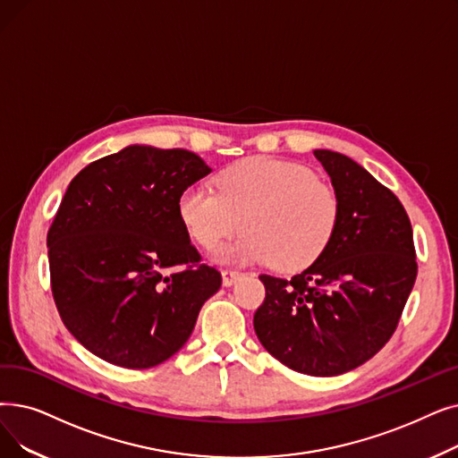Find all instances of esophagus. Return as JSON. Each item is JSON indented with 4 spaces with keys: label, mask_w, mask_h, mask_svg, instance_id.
Here are the masks:
<instances>
[{
    "label": "esophagus",
    "mask_w": 458,
    "mask_h": 458,
    "mask_svg": "<svg viewBox=\"0 0 458 458\" xmlns=\"http://www.w3.org/2000/svg\"><path fill=\"white\" fill-rule=\"evenodd\" d=\"M242 275H243V273L237 271V269H225V271H223V284H225V286L235 284V281H240Z\"/></svg>",
    "instance_id": "obj_1"
}]
</instances>
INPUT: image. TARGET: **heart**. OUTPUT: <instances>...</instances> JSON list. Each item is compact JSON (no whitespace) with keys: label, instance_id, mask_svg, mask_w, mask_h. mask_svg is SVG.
I'll use <instances>...</instances> for the list:
<instances>
[{"label":"heart","instance_id":"obj_1","mask_svg":"<svg viewBox=\"0 0 458 458\" xmlns=\"http://www.w3.org/2000/svg\"><path fill=\"white\" fill-rule=\"evenodd\" d=\"M216 191L189 187L177 211L192 242L213 250L237 230L245 232L221 252L223 260L267 262L300 271L322 256L341 221L336 191L303 165L250 157L223 170Z\"/></svg>","mask_w":458,"mask_h":458}]
</instances>
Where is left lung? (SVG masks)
Masks as SVG:
<instances>
[{
  "mask_svg": "<svg viewBox=\"0 0 458 458\" xmlns=\"http://www.w3.org/2000/svg\"><path fill=\"white\" fill-rule=\"evenodd\" d=\"M314 157L341 198V221L318 260L290 281L260 275L254 312L262 346L292 370L336 376L380 352L401 320L417 276L406 209L350 157Z\"/></svg>",
  "mask_w": 458,
  "mask_h": 458,
  "instance_id": "8db88e82",
  "label": "left lung"
}]
</instances>
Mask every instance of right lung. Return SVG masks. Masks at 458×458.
<instances>
[{
    "label": "right lung",
    "mask_w": 458,
    "mask_h": 458,
    "mask_svg": "<svg viewBox=\"0 0 458 458\" xmlns=\"http://www.w3.org/2000/svg\"><path fill=\"white\" fill-rule=\"evenodd\" d=\"M209 172L187 149L129 146L69 183L47 235L50 284L65 327L101 360L166 361L221 288L177 211L182 192Z\"/></svg>",
    "instance_id": "1"
}]
</instances>
